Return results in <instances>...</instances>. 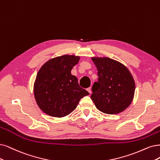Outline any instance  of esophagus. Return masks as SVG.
<instances>
[{
    "label": "esophagus",
    "instance_id": "1",
    "mask_svg": "<svg viewBox=\"0 0 160 160\" xmlns=\"http://www.w3.org/2000/svg\"><path fill=\"white\" fill-rule=\"evenodd\" d=\"M87 90H88V92H89L90 93H92V88H88V89H87Z\"/></svg>",
    "mask_w": 160,
    "mask_h": 160
}]
</instances>
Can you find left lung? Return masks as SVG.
Here are the masks:
<instances>
[{
  "instance_id": "obj_1",
  "label": "left lung",
  "mask_w": 160,
  "mask_h": 160,
  "mask_svg": "<svg viewBox=\"0 0 160 160\" xmlns=\"http://www.w3.org/2000/svg\"><path fill=\"white\" fill-rule=\"evenodd\" d=\"M98 70L91 99L96 107L106 114L120 113L131 104L135 82L128 68L108 57H92Z\"/></svg>"
}]
</instances>
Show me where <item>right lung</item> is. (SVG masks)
Masks as SVG:
<instances>
[{
    "label": "right lung",
    "mask_w": 160,
    "mask_h": 160,
    "mask_svg": "<svg viewBox=\"0 0 160 160\" xmlns=\"http://www.w3.org/2000/svg\"><path fill=\"white\" fill-rule=\"evenodd\" d=\"M79 56L64 55L47 61L37 74L33 85L35 101L40 109L51 117L61 118L76 108L81 98L89 95L80 87L71 70Z\"/></svg>",
    "instance_id": "1"
}]
</instances>
